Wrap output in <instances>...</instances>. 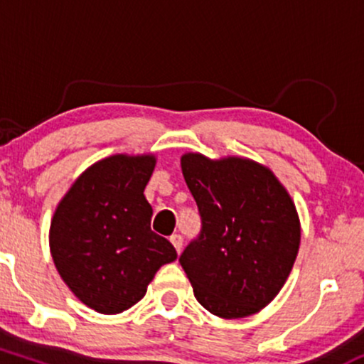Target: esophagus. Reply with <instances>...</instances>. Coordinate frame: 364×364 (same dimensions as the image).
Wrapping results in <instances>:
<instances>
[{
  "label": "esophagus",
  "instance_id": "obj_1",
  "mask_svg": "<svg viewBox=\"0 0 364 364\" xmlns=\"http://www.w3.org/2000/svg\"><path fill=\"white\" fill-rule=\"evenodd\" d=\"M171 240V243H173V246L174 248H176V252L179 253L181 252V248H183V236L181 235H173L169 237Z\"/></svg>",
  "mask_w": 364,
  "mask_h": 364
}]
</instances>
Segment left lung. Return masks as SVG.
Segmentation results:
<instances>
[{"label":"left lung","mask_w":364,"mask_h":364,"mask_svg":"<svg viewBox=\"0 0 364 364\" xmlns=\"http://www.w3.org/2000/svg\"><path fill=\"white\" fill-rule=\"evenodd\" d=\"M202 229L179 257L196 301L220 318L265 308L289 277L301 240L289 193L250 159L181 157Z\"/></svg>","instance_id":"8db88e82"}]
</instances>
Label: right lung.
I'll list each match as a JSON object with an SVG mask.
<instances>
[{"label":"right lung","instance_id":"obj_1","mask_svg":"<svg viewBox=\"0 0 364 364\" xmlns=\"http://www.w3.org/2000/svg\"><path fill=\"white\" fill-rule=\"evenodd\" d=\"M154 156H111L90 166L54 212L49 246L54 265L83 304L116 315L136 304L164 263L178 253L150 229L145 198Z\"/></svg>","mask_w":364,"mask_h":364}]
</instances>
